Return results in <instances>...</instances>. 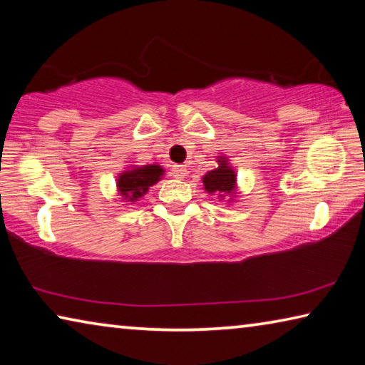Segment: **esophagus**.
<instances>
[{"instance_id": "1", "label": "esophagus", "mask_w": 365, "mask_h": 365, "mask_svg": "<svg viewBox=\"0 0 365 365\" xmlns=\"http://www.w3.org/2000/svg\"><path fill=\"white\" fill-rule=\"evenodd\" d=\"M172 174H174L175 178H185V175L188 174V170H187V168H185V165L177 164V165H174V168H172Z\"/></svg>"}]
</instances>
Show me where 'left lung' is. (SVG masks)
I'll list each match as a JSON object with an SVG mask.
<instances>
[{
    "instance_id": "1",
    "label": "left lung",
    "mask_w": 365,
    "mask_h": 365,
    "mask_svg": "<svg viewBox=\"0 0 365 365\" xmlns=\"http://www.w3.org/2000/svg\"><path fill=\"white\" fill-rule=\"evenodd\" d=\"M219 165L214 170H209L207 174L202 177V185L209 195H217L220 200H228V202L233 201L235 193H237V172L228 163V158L219 156L217 158Z\"/></svg>"
}]
</instances>
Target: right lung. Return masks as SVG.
<instances>
[{"label": "right lung", "instance_id": "add662e5", "mask_svg": "<svg viewBox=\"0 0 365 365\" xmlns=\"http://www.w3.org/2000/svg\"><path fill=\"white\" fill-rule=\"evenodd\" d=\"M164 169L158 164L130 165L117 177V191L125 202H135L143 197L150 187L156 185L164 175Z\"/></svg>", "mask_w": 365, "mask_h": 365}]
</instances>
